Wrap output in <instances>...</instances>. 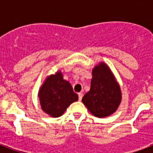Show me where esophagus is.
I'll return each instance as SVG.
<instances>
[{"label":"esophagus","instance_id":"obj_1","mask_svg":"<svg viewBox=\"0 0 153 153\" xmlns=\"http://www.w3.org/2000/svg\"><path fill=\"white\" fill-rule=\"evenodd\" d=\"M78 95H79V100L81 101L82 98V96H83V94L82 93H79L78 94Z\"/></svg>","mask_w":153,"mask_h":153}]
</instances>
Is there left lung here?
I'll use <instances>...</instances> for the list:
<instances>
[{
    "mask_svg": "<svg viewBox=\"0 0 153 153\" xmlns=\"http://www.w3.org/2000/svg\"><path fill=\"white\" fill-rule=\"evenodd\" d=\"M91 90L82 102L91 114L97 117H105L116 111L121 100V89L112 72L102 62L94 68Z\"/></svg>",
    "mask_w": 153,
    "mask_h": 153,
    "instance_id": "obj_1",
    "label": "left lung"
}]
</instances>
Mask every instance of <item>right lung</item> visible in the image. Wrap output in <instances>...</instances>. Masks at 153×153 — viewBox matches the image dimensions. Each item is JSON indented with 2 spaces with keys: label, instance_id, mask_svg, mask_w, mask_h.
I'll list each match as a JSON object with an SVG mask.
<instances>
[{
  "label": "right lung",
  "instance_id": "obj_1",
  "mask_svg": "<svg viewBox=\"0 0 153 153\" xmlns=\"http://www.w3.org/2000/svg\"><path fill=\"white\" fill-rule=\"evenodd\" d=\"M42 109L54 117L61 116L67 108L79 100L71 85L62 79L61 72L51 75L44 82L39 92Z\"/></svg>",
  "mask_w": 153,
  "mask_h": 153
}]
</instances>
